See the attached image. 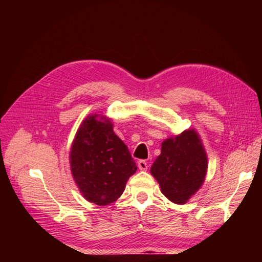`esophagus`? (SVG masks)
Segmentation results:
<instances>
[{
  "instance_id": "34e87169",
  "label": "esophagus",
  "mask_w": 262,
  "mask_h": 262,
  "mask_svg": "<svg viewBox=\"0 0 262 262\" xmlns=\"http://www.w3.org/2000/svg\"><path fill=\"white\" fill-rule=\"evenodd\" d=\"M137 164H138V168H140V170H142V171L147 170V162L145 160H140L137 162Z\"/></svg>"
}]
</instances>
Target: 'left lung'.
Wrapping results in <instances>:
<instances>
[{
  "label": "left lung",
  "instance_id": "left-lung-1",
  "mask_svg": "<svg viewBox=\"0 0 262 262\" xmlns=\"http://www.w3.org/2000/svg\"><path fill=\"white\" fill-rule=\"evenodd\" d=\"M207 171V157L197 133L185 130L162 143L151 173L161 191L176 204H185L202 187Z\"/></svg>",
  "mask_w": 262,
  "mask_h": 262
}]
</instances>
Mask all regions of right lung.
<instances>
[{
	"label": "right lung",
	"instance_id": "1",
	"mask_svg": "<svg viewBox=\"0 0 262 262\" xmlns=\"http://www.w3.org/2000/svg\"><path fill=\"white\" fill-rule=\"evenodd\" d=\"M89 116L72 144L71 170L80 191L89 202L105 206L124 192L126 182L137 166L111 121Z\"/></svg>",
	"mask_w": 262,
	"mask_h": 262
}]
</instances>
